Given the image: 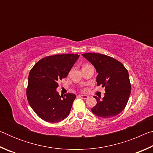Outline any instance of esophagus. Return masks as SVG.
Returning <instances> with one entry per match:
<instances>
[{
    "label": "esophagus",
    "instance_id": "esophagus-1",
    "mask_svg": "<svg viewBox=\"0 0 153 153\" xmlns=\"http://www.w3.org/2000/svg\"><path fill=\"white\" fill-rule=\"evenodd\" d=\"M79 97L82 98V99H87V98H88V96H87V95H79Z\"/></svg>",
    "mask_w": 153,
    "mask_h": 153
}]
</instances>
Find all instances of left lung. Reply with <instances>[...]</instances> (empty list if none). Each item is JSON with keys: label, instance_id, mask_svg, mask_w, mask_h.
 Here are the masks:
<instances>
[{"label": "left lung", "instance_id": "obj_1", "mask_svg": "<svg viewBox=\"0 0 153 153\" xmlns=\"http://www.w3.org/2000/svg\"><path fill=\"white\" fill-rule=\"evenodd\" d=\"M82 56L90 61L98 73L97 86L105 87L102 99L94 97L97 103L92 108L94 115L102 118L117 115L125 108L131 92L128 71L115 59L99 53H85Z\"/></svg>", "mask_w": 153, "mask_h": 153}]
</instances>
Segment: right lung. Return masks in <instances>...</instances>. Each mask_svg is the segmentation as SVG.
<instances>
[{
	"label": "right lung",
	"instance_id": "1",
	"mask_svg": "<svg viewBox=\"0 0 153 153\" xmlns=\"http://www.w3.org/2000/svg\"><path fill=\"white\" fill-rule=\"evenodd\" d=\"M79 56L77 54L46 56L30 70L27 98L30 107L42 120L56 123L69 115L76 96L67 93L63 97L56 89L58 82L67 76Z\"/></svg>",
	"mask_w": 153,
	"mask_h": 153
}]
</instances>
